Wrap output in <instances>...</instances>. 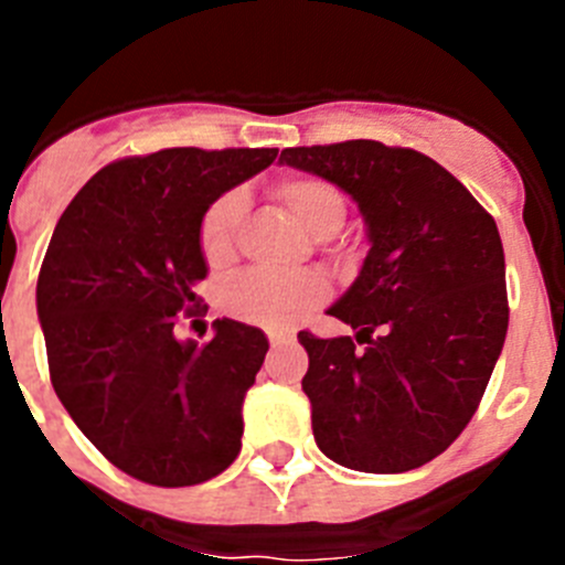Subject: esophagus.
<instances>
[{
    "instance_id": "1",
    "label": "esophagus",
    "mask_w": 565,
    "mask_h": 565,
    "mask_svg": "<svg viewBox=\"0 0 565 565\" xmlns=\"http://www.w3.org/2000/svg\"><path fill=\"white\" fill-rule=\"evenodd\" d=\"M268 342H271V348H282V344H291V342H297V337H294V333L274 331V333H268Z\"/></svg>"
}]
</instances>
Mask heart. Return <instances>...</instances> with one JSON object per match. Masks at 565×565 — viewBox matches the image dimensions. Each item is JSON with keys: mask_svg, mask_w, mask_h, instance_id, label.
<instances>
[{"mask_svg": "<svg viewBox=\"0 0 565 565\" xmlns=\"http://www.w3.org/2000/svg\"><path fill=\"white\" fill-rule=\"evenodd\" d=\"M277 198L286 203L313 237H331L342 228L344 198L333 183L311 174H297L277 183ZM246 212V194L226 192L206 209L201 221V254L212 268L226 266L234 257L239 221ZM328 297V282L319 274H271L246 271L226 291V308L243 322L263 328H288Z\"/></svg>", "mask_w": 565, "mask_h": 565, "instance_id": "heart-1", "label": "heart"}]
</instances>
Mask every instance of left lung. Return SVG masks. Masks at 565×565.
<instances>
[{
    "label": "left lung",
    "instance_id": "1",
    "mask_svg": "<svg viewBox=\"0 0 565 565\" xmlns=\"http://www.w3.org/2000/svg\"><path fill=\"white\" fill-rule=\"evenodd\" d=\"M356 201L367 226L359 277L328 313L356 328L308 351L302 391L317 447L359 472H407L441 456L476 416L509 326L492 214L441 163L404 147L344 141L282 149Z\"/></svg>",
    "mask_w": 565,
    "mask_h": 565
}]
</instances>
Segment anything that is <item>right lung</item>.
<instances>
[{
	"label": "right lung",
	"mask_w": 565,
	"mask_h": 565,
	"mask_svg": "<svg viewBox=\"0 0 565 565\" xmlns=\"http://www.w3.org/2000/svg\"><path fill=\"white\" fill-rule=\"evenodd\" d=\"M274 158L198 147L124 158L84 183L50 237L36 282L50 382L78 430L138 481L194 487L237 458L266 333L223 317L198 344L174 322L201 302L206 209Z\"/></svg>",
	"instance_id": "1"
}]
</instances>
